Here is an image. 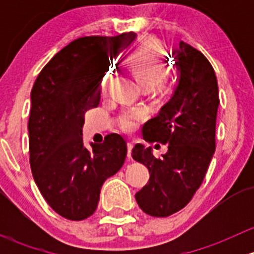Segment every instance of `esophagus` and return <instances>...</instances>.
Returning <instances> with one entry per match:
<instances>
[{"instance_id":"esophagus-1","label":"esophagus","mask_w":254,"mask_h":254,"mask_svg":"<svg viewBox=\"0 0 254 254\" xmlns=\"http://www.w3.org/2000/svg\"><path fill=\"white\" fill-rule=\"evenodd\" d=\"M132 147H134V143H132V142H127V157H129V158H131Z\"/></svg>"}]
</instances>
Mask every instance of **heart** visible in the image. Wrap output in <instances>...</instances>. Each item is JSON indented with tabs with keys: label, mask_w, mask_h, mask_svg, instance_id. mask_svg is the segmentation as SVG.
Listing matches in <instances>:
<instances>
[{
	"label": "heart",
	"mask_w": 254,
	"mask_h": 254,
	"mask_svg": "<svg viewBox=\"0 0 254 254\" xmlns=\"http://www.w3.org/2000/svg\"><path fill=\"white\" fill-rule=\"evenodd\" d=\"M129 66L136 77L146 86L160 84L167 73V60L166 50L158 40L148 39L139 45L129 58ZM111 73H107L103 81V91L111 79ZM145 117L141 108H127L119 115V124L125 131H134L140 120Z\"/></svg>",
	"instance_id": "1"
}]
</instances>
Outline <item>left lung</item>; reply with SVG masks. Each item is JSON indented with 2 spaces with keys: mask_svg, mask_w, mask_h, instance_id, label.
I'll use <instances>...</instances> for the list:
<instances>
[{
  "mask_svg": "<svg viewBox=\"0 0 254 254\" xmlns=\"http://www.w3.org/2000/svg\"><path fill=\"white\" fill-rule=\"evenodd\" d=\"M179 79L157 117L145 124L143 139L168 143L162 157L137 143L132 158L148 168L147 184L135 194L150 216L166 217L183 209L201 186L215 152L219 87L214 68L199 50L179 42L173 51Z\"/></svg>",
  "mask_w": 254,
  "mask_h": 254,
  "instance_id": "1",
  "label": "left lung"
}]
</instances>
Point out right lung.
Returning a JSON list of instances; mask_svg holds the SVG:
<instances>
[{
  "instance_id": "1",
  "label": "right lung",
  "mask_w": 254,
  "mask_h": 254,
  "mask_svg": "<svg viewBox=\"0 0 254 254\" xmlns=\"http://www.w3.org/2000/svg\"><path fill=\"white\" fill-rule=\"evenodd\" d=\"M136 34L82 37L61 49L43 67L30 93L29 162L33 177L54 211L73 221L96 211L104 181L127 157V141L111 134L83 146L84 114L101 101V82L113 59Z\"/></svg>"
}]
</instances>
